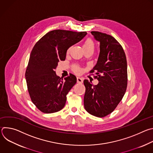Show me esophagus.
Listing matches in <instances>:
<instances>
[{
    "instance_id": "1",
    "label": "esophagus",
    "mask_w": 153,
    "mask_h": 153,
    "mask_svg": "<svg viewBox=\"0 0 153 153\" xmlns=\"http://www.w3.org/2000/svg\"><path fill=\"white\" fill-rule=\"evenodd\" d=\"M77 82L79 83H82L83 82V79L79 77H77Z\"/></svg>"
}]
</instances>
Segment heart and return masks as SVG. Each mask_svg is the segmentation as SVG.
Segmentation results:
<instances>
[{
	"label": "heart",
	"instance_id": "obj_1",
	"mask_svg": "<svg viewBox=\"0 0 153 153\" xmlns=\"http://www.w3.org/2000/svg\"><path fill=\"white\" fill-rule=\"evenodd\" d=\"M94 47H95L94 43L91 39H87L83 44V48L84 50H94ZM70 50V48L68 50V52H69ZM73 70H74V71L76 73H80L81 71L80 69L77 67H75Z\"/></svg>",
	"mask_w": 153,
	"mask_h": 153
}]
</instances>
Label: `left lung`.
Segmentation results:
<instances>
[{"mask_svg":"<svg viewBox=\"0 0 153 153\" xmlns=\"http://www.w3.org/2000/svg\"><path fill=\"white\" fill-rule=\"evenodd\" d=\"M91 33L100 43L97 63L90 71L96 72L99 83L94 85L84 80V107L90 114L103 117L115 110L125 93L127 62L122 47L113 36L99 31Z\"/></svg>","mask_w":153,"mask_h":153,"instance_id":"obj_1","label":"left lung"}]
</instances>
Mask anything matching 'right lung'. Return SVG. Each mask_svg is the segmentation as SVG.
<instances>
[{
  "label": "right lung",
  "mask_w": 153,
  "mask_h": 153,
  "mask_svg": "<svg viewBox=\"0 0 153 153\" xmlns=\"http://www.w3.org/2000/svg\"><path fill=\"white\" fill-rule=\"evenodd\" d=\"M86 31L56 30L43 36L34 46L25 72L31 101L44 113L57 112L64 107L67 95L76 83V77L60 78L56 74L59 61L66 58L67 50L80 41Z\"/></svg>",
  "instance_id": "add662e5"
}]
</instances>
